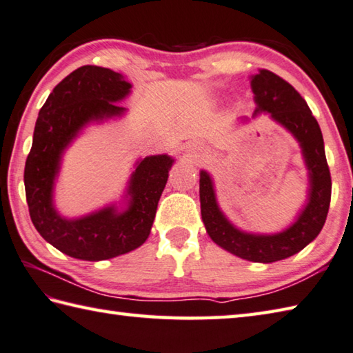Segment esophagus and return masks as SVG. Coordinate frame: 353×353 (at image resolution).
<instances>
[{"instance_id":"1","label":"esophagus","mask_w":353,"mask_h":353,"mask_svg":"<svg viewBox=\"0 0 353 353\" xmlns=\"http://www.w3.org/2000/svg\"><path fill=\"white\" fill-rule=\"evenodd\" d=\"M188 150H190V151H197V150H199V147H194V145H190Z\"/></svg>"}]
</instances>
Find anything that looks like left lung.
Segmentation results:
<instances>
[{
	"label": "left lung",
	"instance_id": "1",
	"mask_svg": "<svg viewBox=\"0 0 353 353\" xmlns=\"http://www.w3.org/2000/svg\"><path fill=\"white\" fill-rule=\"evenodd\" d=\"M251 88L257 103L252 117L268 113L300 143L309 177L307 203L285 231L277 234L240 231L220 211L212 179L202 170L200 211L206 232L214 243L240 259L255 263H272L300 252L319 236L327 217L332 181L320 125L301 94L279 74L265 68L251 76Z\"/></svg>",
	"mask_w": 353,
	"mask_h": 353
}]
</instances>
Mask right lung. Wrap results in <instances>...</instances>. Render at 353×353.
Masks as SVG:
<instances>
[{"mask_svg":"<svg viewBox=\"0 0 353 353\" xmlns=\"http://www.w3.org/2000/svg\"><path fill=\"white\" fill-rule=\"evenodd\" d=\"M131 84L121 73L84 65L65 76L39 110L30 153L24 168L30 219L46 241L73 259L99 261L139 248L148 239L159 199L174 159L147 156L136 162L127 188V208L114 205L79 219H65L54 208V181L65 148L90 122L119 117V103Z\"/></svg>","mask_w":353,"mask_h":353,"instance_id":"obj_1","label":"right lung"}]
</instances>
